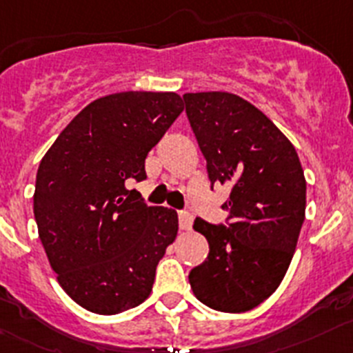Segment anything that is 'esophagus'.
<instances>
[{
  "label": "esophagus",
  "mask_w": 353,
  "mask_h": 353,
  "mask_svg": "<svg viewBox=\"0 0 353 353\" xmlns=\"http://www.w3.org/2000/svg\"><path fill=\"white\" fill-rule=\"evenodd\" d=\"M179 225L183 231L190 229V225H192V215L189 212H179Z\"/></svg>",
  "instance_id": "esophagus-1"
}]
</instances>
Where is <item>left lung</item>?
<instances>
[{
	"label": "left lung",
	"instance_id": "8db88e82",
	"mask_svg": "<svg viewBox=\"0 0 353 353\" xmlns=\"http://www.w3.org/2000/svg\"><path fill=\"white\" fill-rule=\"evenodd\" d=\"M185 113L212 183H228L225 224L196 216L208 257L190 270L194 296L219 312L255 308L285 276L305 222L296 148L259 108L231 92H187Z\"/></svg>",
	"mask_w": 353,
	"mask_h": 353
}]
</instances>
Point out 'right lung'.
I'll use <instances>...</instances> for the list:
<instances>
[{
  "instance_id": "right-lung-1",
  "label": "right lung",
  "mask_w": 353,
  "mask_h": 353,
  "mask_svg": "<svg viewBox=\"0 0 353 353\" xmlns=\"http://www.w3.org/2000/svg\"><path fill=\"white\" fill-rule=\"evenodd\" d=\"M183 112L174 92H117L87 105L41 159L34 221L52 270L82 308L115 315L150 296L179 231L176 212L129 194L145 159Z\"/></svg>"
}]
</instances>
